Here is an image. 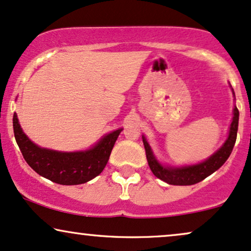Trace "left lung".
Instances as JSON below:
<instances>
[{
    "instance_id": "left-lung-1",
    "label": "left lung",
    "mask_w": 251,
    "mask_h": 251,
    "mask_svg": "<svg viewBox=\"0 0 251 251\" xmlns=\"http://www.w3.org/2000/svg\"><path fill=\"white\" fill-rule=\"evenodd\" d=\"M234 93V91H233ZM239 109L236 107L234 108V116L229 128V135H228L227 141L225 144L213 153L208 159L205 162L196 164V165L182 166V168H171V166H163L156 157L153 156L152 150H151L149 143H148L143 136V144L145 148V153H147V159L149 163L151 171L157 178L160 180L168 182L170 185H194L203 179L211 176L213 172L220 169L224 165L228 157L230 156L231 151L236 142L237 128H239Z\"/></svg>"
}]
</instances>
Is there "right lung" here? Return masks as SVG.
Instances as JSON below:
<instances>
[{"mask_svg":"<svg viewBox=\"0 0 251 251\" xmlns=\"http://www.w3.org/2000/svg\"><path fill=\"white\" fill-rule=\"evenodd\" d=\"M14 134L25 162L33 171L60 185L85 184L103 171L122 129L101 138L92 149L76 152L44 149L32 143L22 130L17 114L12 117Z\"/></svg>","mask_w":251,"mask_h":251,"instance_id":"obj_1","label":"right lung"}]
</instances>
